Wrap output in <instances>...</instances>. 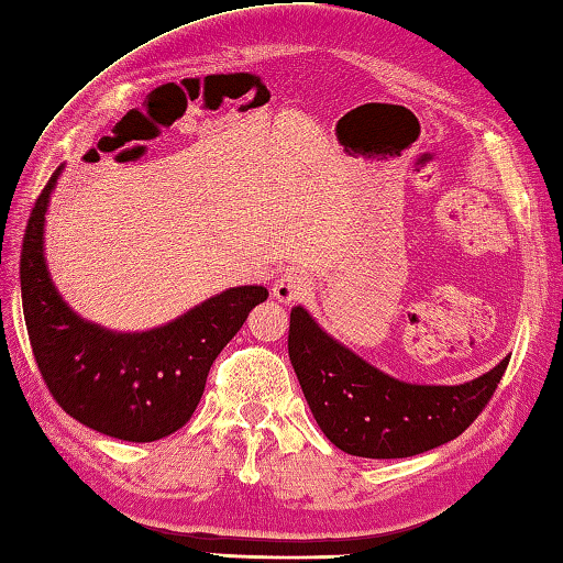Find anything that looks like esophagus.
Segmentation results:
<instances>
[{
  "instance_id": "esophagus-1",
  "label": "esophagus",
  "mask_w": 563,
  "mask_h": 563,
  "mask_svg": "<svg viewBox=\"0 0 563 563\" xmlns=\"http://www.w3.org/2000/svg\"><path fill=\"white\" fill-rule=\"evenodd\" d=\"M308 292H310V278L302 271H285L278 275V280L273 285V298L285 305L302 300Z\"/></svg>"
}]
</instances>
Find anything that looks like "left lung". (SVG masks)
<instances>
[{
	"label": "left lung",
	"mask_w": 563,
	"mask_h": 563,
	"mask_svg": "<svg viewBox=\"0 0 563 563\" xmlns=\"http://www.w3.org/2000/svg\"><path fill=\"white\" fill-rule=\"evenodd\" d=\"M288 352L322 433L360 457H411L453 441L493 398L509 364L457 386L406 384L332 340L305 308H292Z\"/></svg>",
	"instance_id": "obj_1"
}]
</instances>
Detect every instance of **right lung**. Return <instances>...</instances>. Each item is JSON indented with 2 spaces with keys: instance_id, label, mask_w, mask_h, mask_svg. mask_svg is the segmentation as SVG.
I'll list each match as a JSON object with an SVG mask.
<instances>
[{
  "instance_id": "1",
  "label": "right lung",
  "mask_w": 563,
  "mask_h": 563,
  "mask_svg": "<svg viewBox=\"0 0 563 563\" xmlns=\"http://www.w3.org/2000/svg\"><path fill=\"white\" fill-rule=\"evenodd\" d=\"M60 169L34 203L19 265L36 366L56 404L76 421L120 441H159L197 411L213 360L268 290L229 288L147 332H112L84 320L58 295L44 258L46 209Z\"/></svg>"
}]
</instances>
